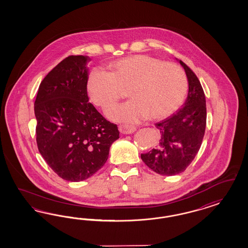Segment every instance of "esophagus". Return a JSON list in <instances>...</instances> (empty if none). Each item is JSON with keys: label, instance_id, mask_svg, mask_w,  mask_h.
Masks as SVG:
<instances>
[{"label": "esophagus", "instance_id": "esophagus-1", "mask_svg": "<svg viewBox=\"0 0 248 248\" xmlns=\"http://www.w3.org/2000/svg\"><path fill=\"white\" fill-rule=\"evenodd\" d=\"M119 129H120L121 133L124 135H130L136 131V128L135 126L129 125V124H121L119 125Z\"/></svg>", "mask_w": 248, "mask_h": 248}]
</instances>
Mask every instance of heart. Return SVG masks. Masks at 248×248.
Segmentation results:
<instances>
[{
	"mask_svg": "<svg viewBox=\"0 0 248 248\" xmlns=\"http://www.w3.org/2000/svg\"><path fill=\"white\" fill-rule=\"evenodd\" d=\"M110 73L97 68L88 75L87 89L92 101L102 108L113 104L123 90L129 89L126 103L107 108L111 120L137 123L150 115L161 120L173 114L183 104L187 77L176 63L148 55H133L112 62Z\"/></svg>",
	"mask_w": 248,
	"mask_h": 248,
	"instance_id": "heart-1",
	"label": "heart"
}]
</instances>
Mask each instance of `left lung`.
<instances>
[{
	"label": "left lung",
	"mask_w": 248,
	"mask_h": 248,
	"mask_svg": "<svg viewBox=\"0 0 248 248\" xmlns=\"http://www.w3.org/2000/svg\"><path fill=\"white\" fill-rule=\"evenodd\" d=\"M187 76V98L176 113L155 124L161 139L157 145L142 154L143 163L161 175L184 172L197 155L206 125V105L202 85L195 73L179 61Z\"/></svg>",
	"instance_id": "8db88e82"
}]
</instances>
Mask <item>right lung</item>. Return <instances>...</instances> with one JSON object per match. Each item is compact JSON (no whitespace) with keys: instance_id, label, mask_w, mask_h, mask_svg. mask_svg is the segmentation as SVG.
I'll return each instance as SVG.
<instances>
[{"instance_id":"add662e5","label":"right lung","mask_w":248,"mask_h":248,"mask_svg":"<svg viewBox=\"0 0 248 248\" xmlns=\"http://www.w3.org/2000/svg\"><path fill=\"white\" fill-rule=\"evenodd\" d=\"M88 56L70 55L46 75L34 102L38 149L61 178L80 182L105 165L116 124L89 103Z\"/></svg>"}]
</instances>
